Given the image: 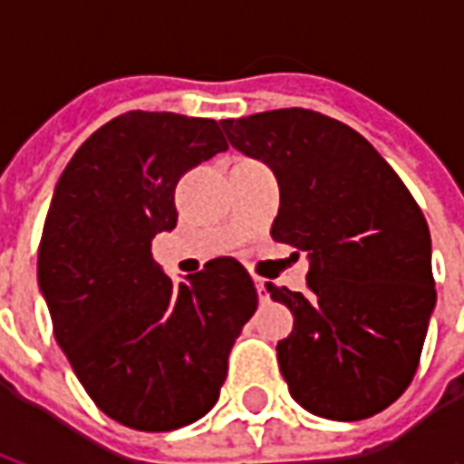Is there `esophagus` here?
Here are the masks:
<instances>
[{
  "label": "esophagus",
  "instance_id": "esophagus-1",
  "mask_svg": "<svg viewBox=\"0 0 464 464\" xmlns=\"http://www.w3.org/2000/svg\"><path fill=\"white\" fill-rule=\"evenodd\" d=\"M256 291H258V298H261V301H268V288H266V283L256 281Z\"/></svg>",
  "mask_w": 464,
  "mask_h": 464
}]
</instances>
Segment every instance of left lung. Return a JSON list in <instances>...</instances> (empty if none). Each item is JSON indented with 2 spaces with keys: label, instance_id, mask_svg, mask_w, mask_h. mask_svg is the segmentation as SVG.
<instances>
[{
  "label": "left lung",
  "instance_id": "obj_1",
  "mask_svg": "<svg viewBox=\"0 0 464 464\" xmlns=\"http://www.w3.org/2000/svg\"><path fill=\"white\" fill-rule=\"evenodd\" d=\"M221 126L278 179L273 241L311 263L305 295L268 285L295 318L276 348L293 400L343 422L385 410L412 382L435 311L420 206L370 141L331 116L278 109Z\"/></svg>",
  "mask_w": 464,
  "mask_h": 464
}]
</instances>
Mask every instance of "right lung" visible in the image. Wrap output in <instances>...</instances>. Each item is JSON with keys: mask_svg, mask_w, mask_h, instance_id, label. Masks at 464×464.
<instances>
[{"mask_svg": "<svg viewBox=\"0 0 464 464\" xmlns=\"http://www.w3.org/2000/svg\"><path fill=\"white\" fill-rule=\"evenodd\" d=\"M226 149L213 119L129 111L92 133L56 183L39 291L79 382L126 428L169 432L203 418L258 308L236 258L173 283L151 256L153 236L176 228L179 179Z\"/></svg>", "mask_w": 464, "mask_h": 464, "instance_id": "right-lung-1", "label": "right lung"}]
</instances>
